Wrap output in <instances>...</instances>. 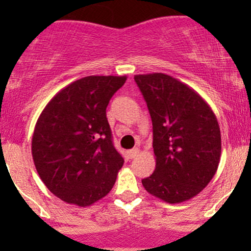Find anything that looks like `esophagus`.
<instances>
[{
    "label": "esophagus",
    "instance_id": "esophagus-1",
    "mask_svg": "<svg viewBox=\"0 0 251 251\" xmlns=\"http://www.w3.org/2000/svg\"><path fill=\"white\" fill-rule=\"evenodd\" d=\"M140 153V151H138V148H133V149H130V151H127V156L130 159H133L135 156H137V154Z\"/></svg>",
    "mask_w": 251,
    "mask_h": 251
}]
</instances>
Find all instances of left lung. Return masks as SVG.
<instances>
[{"instance_id": "obj_1", "label": "left lung", "mask_w": 251, "mask_h": 251, "mask_svg": "<svg viewBox=\"0 0 251 251\" xmlns=\"http://www.w3.org/2000/svg\"><path fill=\"white\" fill-rule=\"evenodd\" d=\"M153 124L154 173L148 193L169 204L192 199L207 186L221 156V132L210 105L193 88L163 73L135 75Z\"/></svg>"}]
</instances>
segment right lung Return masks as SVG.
I'll return each instance as SVG.
<instances>
[{
    "mask_svg": "<svg viewBox=\"0 0 251 251\" xmlns=\"http://www.w3.org/2000/svg\"><path fill=\"white\" fill-rule=\"evenodd\" d=\"M126 76H86L60 90L37 119L35 168L63 201L90 206L107 196L124 159L113 144L107 107Z\"/></svg>",
    "mask_w": 251,
    "mask_h": 251,
    "instance_id": "1",
    "label": "right lung"
}]
</instances>
